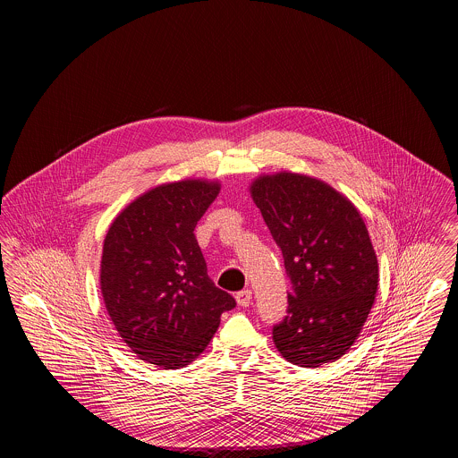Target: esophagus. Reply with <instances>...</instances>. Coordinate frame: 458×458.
Returning <instances> with one entry per match:
<instances>
[{"instance_id": "obj_1", "label": "esophagus", "mask_w": 458, "mask_h": 458, "mask_svg": "<svg viewBox=\"0 0 458 458\" xmlns=\"http://www.w3.org/2000/svg\"><path fill=\"white\" fill-rule=\"evenodd\" d=\"M235 299H237V304L240 307H247V305L250 304V301H252V292L249 288L240 290L239 293L235 295Z\"/></svg>"}]
</instances>
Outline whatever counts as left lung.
<instances>
[{
  "instance_id": "obj_1",
  "label": "left lung",
  "mask_w": 458,
  "mask_h": 458,
  "mask_svg": "<svg viewBox=\"0 0 458 458\" xmlns=\"http://www.w3.org/2000/svg\"><path fill=\"white\" fill-rule=\"evenodd\" d=\"M292 284L278 352L301 368L340 359L357 340L377 290V259L366 223L325 182L282 172L250 185Z\"/></svg>"
}]
</instances>
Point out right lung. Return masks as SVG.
Segmentation results:
<instances>
[{"label": "right lung", "instance_id": "1", "mask_svg": "<svg viewBox=\"0 0 458 458\" xmlns=\"http://www.w3.org/2000/svg\"><path fill=\"white\" fill-rule=\"evenodd\" d=\"M219 194L218 182L157 185L109 226L101 293L122 340L161 369L189 366L208 347L235 299L213 284L194 230Z\"/></svg>", "mask_w": 458, "mask_h": 458}]
</instances>
